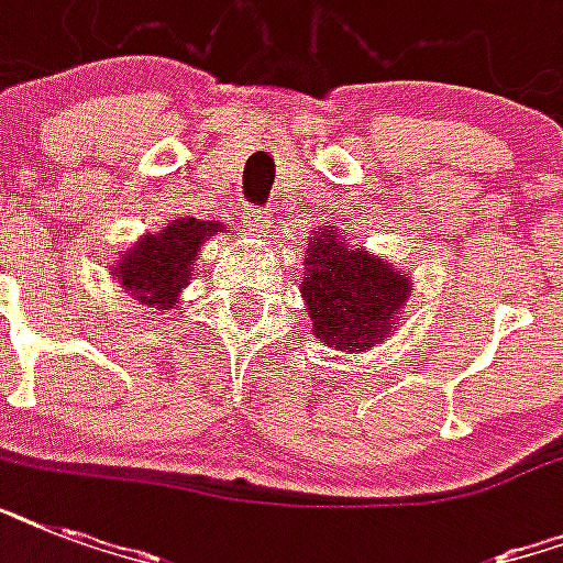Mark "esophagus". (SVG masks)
Instances as JSON below:
<instances>
[{
  "label": "esophagus",
  "mask_w": 563,
  "mask_h": 563,
  "mask_svg": "<svg viewBox=\"0 0 563 563\" xmlns=\"http://www.w3.org/2000/svg\"><path fill=\"white\" fill-rule=\"evenodd\" d=\"M242 224H245L247 230H254V233H265V230L272 228V212L265 210H245V216H242Z\"/></svg>",
  "instance_id": "34e87169"
}]
</instances>
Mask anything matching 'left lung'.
Returning <instances> with one entry per match:
<instances>
[{"instance_id":"8db88e82","label":"left lung","mask_w":563,"mask_h":563,"mask_svg":"<svg viewBox=\"0 0 563 563\" xmlns=\"http://www.w3.org/2000/svg\"><path fill=\"white\" fill-rule=\"evenodd\" d=\"M300 291L312 318V335L327 347L356 353L391 333L388 327L400 318L409 298V277L321 228V236L307 247Z\"/></svg>"}]
</instances>
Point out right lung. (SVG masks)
Wrapping results in <instances>:
<instances>
[{
  "mask_svg": "<svg viewBox=\"0 0 563 563\" xmlns=\"http://www.w3.org/2000/svg\"><path fill=\"white\" fill-rule=\"evenodd\" d=\"M221 224L198 219H178L175 224L145 236L122 256L117 277L122 280L140 303L154 309H169L178 303L180 289L192 277V263L201 242L212 233H219Z\"/></svg>",
  "mask_w": 563,
  "mask_h": 563,
  "instance_id": "1",
  "label": "right lung"
}]
</instances>
